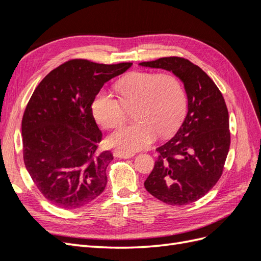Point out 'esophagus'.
I'll use <instances>...</instances> for the list:
<instances>
[{
  "label": "esophagus",
  "instance_id": "obj_1",
  "mask_svg": "<svg viewBox=\"0 0 261 261\" xmlns=\"http://www.w3.org/2000/svg\"><path fill=\"white\" fill-rule=\"evenodd\" d=\"M113 155L116 156V158H123V159H129V158H133L134 153H128V152H124L122 151V150H118V149H115L113 151Z\"/></svg>",
  "mask_w": 261,
  "mask_h": 261
}]
</instances>
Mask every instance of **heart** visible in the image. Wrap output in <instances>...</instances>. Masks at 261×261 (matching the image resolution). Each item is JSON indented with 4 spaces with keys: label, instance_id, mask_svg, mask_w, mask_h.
Segmentation results:
<instances>
[{
    "label": "heart",
    "instance_id": "1",
    "mask_svg": "<svg viewBox=\"0 0 261 261\" xmlns=\"http://www.w3.org/2000/svg\"><path fill=\"white\" fill-rule=\"evenodd\" d=\"M121 98L106 89L92 101V113L105 128L121 126L128 110L137 121L115 130L108 143L124 152L145 149L160 136L174 133L185 116L186 94L178 78L171 74L134 72L117 84Z\"/></svg>",
    "mask_w": 261,
    "mask_h": 261
}]
</instances>
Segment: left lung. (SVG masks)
<instances>
[{"instance_id": "obj_1", "label": "left lung", "mask_w": 261, "mask_h": 261, "mask_svg": "<svg viewBox=\"0 0 261 261\" xmlns=\"http://www.w3.org/2000/svg\"><path fill=\"white\" fill-rule=\"evenodd\" d=\"M172 72L183 83L187 114L177 133L159 152L145 187L156 199L184 206L200 199L217 184L230 149L228 112L211 78L186 59L170 57L139 63Z\"/></svg>"}]
</instances>
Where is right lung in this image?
Segmentation results:
<instances>
[{
    "instance_id": "1",
    "label": "right lung",
    "mask_w": 261,
    "mask_h": 261,
    "mask_svg": "<svg viewBox=\"0 0 261 261\" xmlns=\"http://www.w3.org/2000/svg\"><path fill=\"white\" fill-rule=\"evenodd\" d=\"M132 65L72 60L53 69L35 89L21 121L23 162L54 206L81 208L105 191L113 155L97 151L102 133L91 106L103 85Z\"/></svg>"
}]
</instances>
